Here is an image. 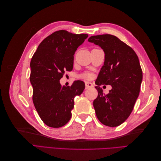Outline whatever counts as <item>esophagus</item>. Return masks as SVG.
I'll return each mask as SVG.
<instances>
[{"mask_svg": "<svg viewBox=\"0 0 161 161\" xmlns=\"http://www.w3.org/2000/svg\"><path fill=\"white\" fill-rule=\"evenodd\" d=\"M85 86L86 89L91 88V87H93V85H92L91 82H85Z\"/></svg>", "mask_w": 161, "mask_h": 161, "instance_id": "1", "label": "esophagus"}]
</instances>
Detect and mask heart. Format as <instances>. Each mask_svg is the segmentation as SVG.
Segmentation results:
<instances>
[{
	"mask_svg": "<svg viewBox=\"0 0 161 161\" xmlns=\"http://www.w3.org/2000/svg\"><path fill=\"white\" fill-rule=\"evenodd\" d=\"M82 78H85V79H87V78H89L90 77V75L89 74V73H85V74H83L82 75Z\"/></svg>",
	"mask_w": 161,
	"mask_h": 161,
	"instance_id": "1",
	"label": "heart"
}]
</instances>
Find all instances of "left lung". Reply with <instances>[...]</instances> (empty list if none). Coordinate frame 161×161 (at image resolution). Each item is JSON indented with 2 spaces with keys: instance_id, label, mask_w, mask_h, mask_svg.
Wrapping results in <instances>:
<instances>
[{
  "instance_id": "obj_1",
  "label": "left lung",
  "mask_w": 161,
  "mask_h": 161,
  "mask_svg": "<svg viewBox=\"0 0 161 161\" xmlns=\"http://www.w3.org/2000/svg\"><path fill=\"white\" fill-rule=\"evenodd\" d=\"M101 47L105 61L95 81L98 96L93 101L97 118L109 127H116L128 119L140 93L142 70L133 49L117 37L105 34L88 39ZM111 85L105 95L100 87Z\"/></svg>"
}]
</instances>
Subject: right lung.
<instances>
[{
  "label": "right lung",
  "instance_id": "1",
  "mask_svg": "<svg viewBox=\"0 0 161 161\" xmlns=\"http://www.w3.org/2000/svg\"><path fill=\"white\" fill-rule=\"evenodd\" d=\"M88 36L65 30L56 31L41 42L31 58L33 102L49 127L60 128L69 122L75 97L85 89L83 81L75 80L70 86H65L60 80L65 71L72 70L75 53Z\"/></svg>",
  "mask_w": 161,
  "mask_h": 161
}]
</instances>
